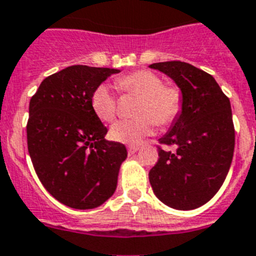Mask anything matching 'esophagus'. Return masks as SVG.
I'll return each instance as SVG.
<instances>
[{
  "label": "esophagus",
  "mask_w": 256,
  "mask_h": 256,
  "mask_svg": "<svg viewBox=\"0 0 256 256\" xmlns=\"http://www.w3.org/2000/svg\"><path fill=\"white\" fill-rule=\"evenodd\" d=\"M136 151H138V146H130V147H128V154H134Z\"/></svg>",
  "instance_id": "esophagus-1"
}]
</instances>
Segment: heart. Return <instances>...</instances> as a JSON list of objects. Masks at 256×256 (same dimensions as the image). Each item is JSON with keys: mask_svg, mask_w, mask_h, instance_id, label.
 I'll use <instances>...</instances> for the list:
<instances>
[{"mask_svg": "<svg viewBox=\"0 0 256 256\" xmlns=\"http://www.w3.org/2000/svg\"><path fill=\"white\" fill-rule=\"evenodd\" d=\"M116 87L124 95L140 96L136 118H126L110 128V138L124 144L136 146L154 134L156 124L170 126L182 112L184 98L177 86L164 84L160 75L150 70H136L116 79ZM91 108L102 121L110 122L117 114V98L108 84L92 91Z\"/></svg>", "mask_w": 256, "mask_h": 256, "instance_id": "heart-1", "label": "heart"}]
</instances>
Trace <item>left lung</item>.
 <instances>
[{
	"instance_id": "8db88e82",
	"label": "left lung",
	"mask_w": 256,
	"mask_h": 256,
	"mask_svg": "<svg viewBox=\"0 0 256 256\" xmlns=\"http://www.w3.org/2000/svg\"><path fill=\"white\" fill-rule=\"evenodd\" d=\"M150 68L170 76L184 98L181 114L158 140L168 148L158 147L150 184L164 204L194 210L214 198L230 168L236 140L230 102L212 75L190 64L158 62Z\"/></svg>"
}]
</instances>
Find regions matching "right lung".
Wrapping results in <instances>:
<instances>
[{
    "instance_id": "add662e5",
    "label": "right lung",
    "mask_w": 256,
    "mask_h": 256,
    "mask_svg": "<svg viewBox=\"0 0 256 256\" xmlns=\"http://www.w3.org/2000/svg\"><path fill=\"white\" fill-rule=\"evenodd\" d=\"M120 70L74 65L49 75L30 100L27 147L36 174L62 204L102 206L114 194L122 143L105 140L108 128L91 108L92 91Z\"/></svg>"
}]
</instances>
